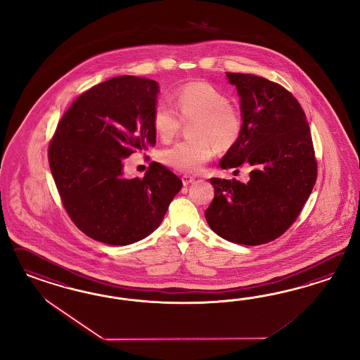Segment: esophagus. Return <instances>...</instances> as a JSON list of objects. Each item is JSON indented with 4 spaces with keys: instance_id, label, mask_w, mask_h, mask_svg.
Segmentation results:
<instances>
[{
    "instance_id": "esophagus-1",
    "label": "esophagus",
    "mask_w": 360,
    "mask_h": 360,
    "mask_svg": "<svg viewBox=\"0 0 360 360\" xmlns=\"http://www.w3.org/2000/svg\"><path fill=\"white\" fill-rule=\"evenodd\" d=\"M194 181H195V178H194V176H190V175H184V176H182V182H184V185L185 186L193 184Z\"/></svg>"
}]
</instances>
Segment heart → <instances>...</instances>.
<instances>
[{
    "instance_id": "obj_1",
    "label": "heart",
    "mask_w": 360,
    "mask_h": 360,
    "mask_svg": "<svg viewBox=\"0 0 360 360\" xmlns=\"http://www.w3.org/2000/svg\"><path fill=\"white\" fill-rule=\"evenodd\" d=\"M175 108L166 101L155 103L152 112V125L155 134L167 142L181 129L182 121L194 120L191 134L195 139L184 140L161 152V161L169 167L185 174H198L217 153L227 150L239 141L243 119L239 109L211 83L205 80L188 82L176 88L173 95Z\"/></svg>"
}]
</instances>
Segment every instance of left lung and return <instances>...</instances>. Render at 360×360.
Returning a JSON list of instances; mask_svg holds the SVG:
<instances>
[{"instance_id": "obj_1", "label": "left lung", "mask_w": 360, "mask_h": 360, "mask_svg": "<svg viewBox=\"0 0 360 360\" xmlns=\"http://www.w3.org/2000/svg\"><path fill=\"white\" fill-rule=\"evenodd\" d=\"M240 96L243 131L220 167L252 166L250 181L211 178L215 195L205 217L220 238L260 245L283 235L316 185L314 146L305 112L283 86L227 72Z\"/></svg>"}]
</instances>
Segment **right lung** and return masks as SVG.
I'll return each mask as SVG.
<instances>
[{
  "instance_id": "1",
  "label": "right lung",
  "mask_w": 360,
  "mask_h": 360,
  "mask_svg": "<svg viewBox=\"0 0 360 360\" xmlns=\"http://www.w3.org/2000/svg\"><path fill=\"white\" fill-rule=\"evenodd\" d=\"M157 82L112 77L82 94L58 122L49 164L68 217L91 239L128 245L158 229L182 181L152 162L125 178L124 160L155 145Z\"/></svg>"
}]
</instances>
